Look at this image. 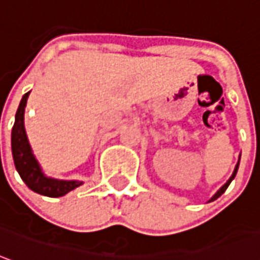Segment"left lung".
<instances>
[{
	"mask_svg": "<svg viewBox=\"0 0 260 260\" xmlns=\"http://www.w3.org/2000/svg\"><path fill=\"white\" fill-rule=\"evenodd\" d=\"M239 161H241V155H239V160H238V162H236L235 170H234V173H232V175H231V177H229V180H228V181L225 182V184H223L222 187L219 188V189H218V191H216L215 194H214V195H212V197H211V200H209L208 202L215 201L216 198H219V197H221V195H222L223 192H225V191H226V188L229 187V184H231V182H232V180H234V178H235L236 173H238V168H239Z\"/></svg>",
	"mask_w": 260,
	"mask_h": 260,
	"instance_id": "1",
	"label": "left lung"
}]
</instances>
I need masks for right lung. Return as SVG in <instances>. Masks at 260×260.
Masks as SVG:
<instances>
[{"mask_svg":"<svg viewBox=\"0 0 260 260\" xmlns=\"http://www.w3.org/2000/svg\"><path fill=\"white\" fill-rule=\"evenodd\" d=\"M29 93L31 92L25 93L22 96V100H21L17 114H15V123L12 127V133H11V148H12L14 164H15V168H17L19 177L22 178V181L34 192L45 195V197H52V198L63 197L69 191L80 187L83 181L58 180V178H52V177L45 175L44 170L32 151L28 136L25 132L24 114Z\"/></svg>","mask_w":260,"mask_h":260,"instance_id":"1","label":"right lung"}]
</instances>
